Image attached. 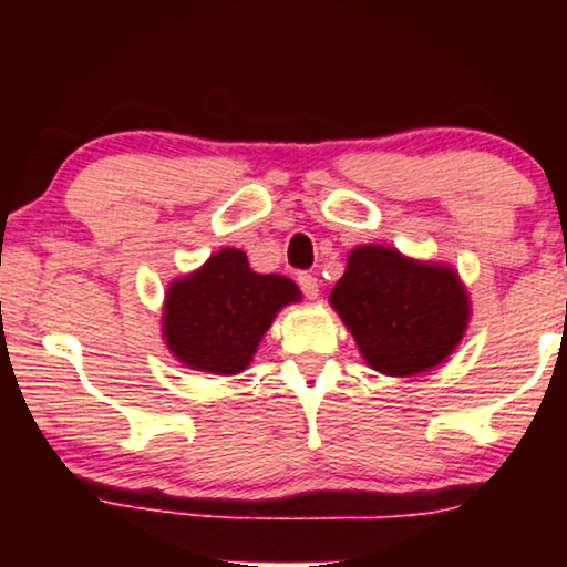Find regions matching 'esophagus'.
<instances>
[{
	"mask_svg": "<svg viewBox=\"0 0 567 567\" xmlns=\"http://www.w3.org/2000/svg\"><path fill=\"white\" fill-rule=\"evenodd\" d=\"M299 289L305 291V297H309V299H315L317 297V291H320V284H317V276H312V274H299Z\"/></svg>",
	"mask_w": 567,
	"mask_h": 567,
	"instance_id": "34e87169",
	"label": "esophagus"
}]
</instances>
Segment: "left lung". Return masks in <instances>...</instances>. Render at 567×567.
I'll return each instance as SVG.
<instances>
[{"label": "left lung", "instance_id": "left-lung-1", "mask_svg": "<svg viewBox=\"0 0 567 567\" xmlns=\"http://www.w3.org/2000/svg\"><path fill=\"white\" fill-rule=\"evenodd\" d=\"M330 305L371 369L410 377L436 367L467 328L470 301L454 270L402 258L382 245L348 255Z\"/></svg>", "mask_w": 567, "mask_h": 567}]
</instances>
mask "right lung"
Returning <instances> with one entry per match:
<instances>
[{"mask_svg": "<svg viewBox=\"0 0 567 567\" xmlns=\"http://www.w3.org/2000/svg\"><path fill=\"white\" fill-rule=\"evenodd\" d=\"M297 299L291 278L255 274L243 250L227 247L167 289V348L190 369L239 374L278 309Z\"/></svg>", "mask_w": 567, "mask_h": 567, "instance_id": "obj_1", "label": "right lung"}]
</instances>
